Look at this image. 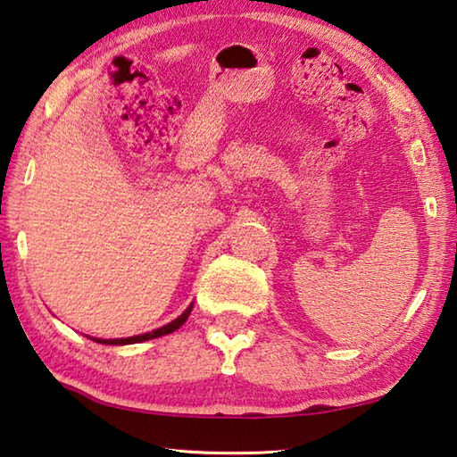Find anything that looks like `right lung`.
Returning a JSON list of instances; mask_svg holds the SVG:
<instances>
[{
	"label": "right lung",
	"mask_w": 457,
	"mask_h": 457,
	"mask_svg": "<svg viewBox=\"0 0 457 457\" xmlns=\"http://www.w3.org/2000/svg\"><path fill=\"white\" fill-rule=\"evenodd\" d=\"M192 308H194V303H189L187 310L181 313L179 318H176V320L170 321V323H165V326H162V328L147 331V334H139V336H131V337H118V339H104V337H89V339H94V342H97V344H105V345H128V344L147 342V339L168 336V334H173V331H176V329H179L186 323V320L189 318V313H192Z\"/></svg>",
	"instance_id": "right-lung-1"
}]
</instances>
